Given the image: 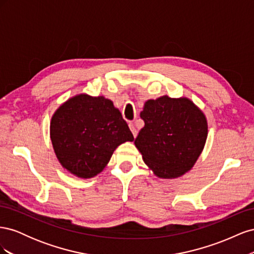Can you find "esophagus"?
<instances>
[{"mask_svg":"<svg viewBox=\"0 0 254 254\" xmlns=\"http://www.w3.org/2000/svg\"><path fill=\"white\" fill-rule=\"evenodd\" d=\"M129 128H130V130H131L133 136L135 137L136 134H137V131H136V129H135V127H134V125L132 124V123H130V124H129Z\"/></svg>","mask_w":254,"mask_h":254,"instance_id":"esophagus-1","label":"esophagus"}]
</instances>
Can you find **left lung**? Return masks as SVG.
Listing matches in <instances>:
<instances>
[{"mask_svg":"<svg viewBox=\"0 0 254 254\" xmlns=\"http://www.w3.org/2000/svg\"><path fill=\"white\" fill-rule=\"evenodd\" d=\"M145 126L134 144L144 162L160 178H176L190 171L204 147L207 124L188 98L162 96L145 103Z\"/></svg>","mask_w":254,"mask_h":254,"instance_id":"8db88e82","label":"left lung"}]
</instances>
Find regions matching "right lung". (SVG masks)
Masks as SVG:
<instances>
[{"instance_id": "right-lung-1", "label": "right lung", "mask_w": 254, "mask_h": 254, "mask_svg": "<svg viewBox=\"0 0 254 254\" xmlns=\"http://www.w3.org/2000/svg\"><path fill=\"white\" fill-rule=\"evenodd\" d=\"M51 140L61 165L80 178H91L104 170L115 148L133 141V135L110 99L80 94L53 115Z\"/></svg>"}]
</instances>
